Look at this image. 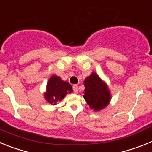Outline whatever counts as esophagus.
Wrapping results in <instances>:
<instances>
[{
  "label": "esophagus",
  "instance_id": "obj_1",
  "mask_svg": "<svg viewBox=\"0 0 152 152\" xmlns=\"http://www.w3.org/2000/svg\"><path fill=\"white\" fill-rule=\"evenodd\" d=\"M73 90L74 92H75V94H77V93L78 92V86H77V84H75V85L73 86Z\"/></svg>",
  "mask_w": 152,
  "mask_h": 152
}]
</instances>
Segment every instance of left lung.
<instances>
[{
  "label": "left lung",
  "mask_w": 152,
  "mask_h": 152,
  "mask_svg": "<svg viewBox=\"0 0 152 152\" xmlns=\"http://www.w3.org/2000/svg\"><path fill=\"white\" fill-rule=\"evenodd\" d=\"M84 98L94 111H100L108 106L111 94L108 86L96 72H92L84 80Z\"/></svg>",
  "instance_id": "left-lung-1"
}]
</instances>
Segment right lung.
<instances>
[{
  "mask_svg": "<svg viewBox=\"0 0 152 152\" xmlns=\"http://www.w3.org/2000/svg\"><path fill=\"white\" fill-rule=\"evenodd\" d=\"M45 90L44 98L52 105L57 104L58 102L64 99L67 94L73 92L72 85L68 81L61 80V77L56 75H53L49 79Z\"/></svg>",
  "mask_w": 152,
  "mask_h": 152,
  "instance_id": "1",
  "label": "right lung"
}]
</instances>
